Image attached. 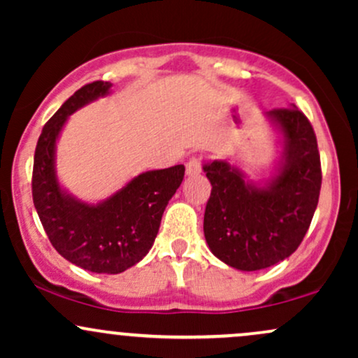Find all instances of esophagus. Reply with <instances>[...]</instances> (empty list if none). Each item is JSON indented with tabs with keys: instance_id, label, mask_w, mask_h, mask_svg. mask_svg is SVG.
<instances>
[{
	"instance_id": "esophagus-1",
	"label": "esophagus",
	"mask_w": 358,
	"mask_h": 358,
	"mask_svg": "<svg viewBox=\"0 0 358 358\" xmlns=\"http://www.w3.org/2000/svg\"><path fill=\"white\" fill-rule=\"evenodd\" d=\"M202 171V158L193 156L187 163V175H199Z\"/></svg>"
}]
</instances>
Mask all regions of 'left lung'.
Listing matches in <instances>:
<instances>
[{"mask_svg":"<svg viewBox=\"0 0 358 358\" xmlns=\"http://www.w3.org/2000/svg\"><path fill=\"white\" fill-rule=\"evenodd\" d=\"M268 116L285 139L278 175L266 187L244 180L227 162L205 163L212 192L203 234L220 261L241 271L269 268L289 257L306 236L318 205L322 163L311 122L296 108Z\"/></svg>","mask_w":358,"mask_h":358,"instance_id":"obj_1","label":"left lung"}]
</instances>
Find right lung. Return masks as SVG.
<instances>
[{"mask_svg": "<svg viewBox=\"0 0 358 358\" xmlns=\"http://www.w3.org/2000/svg\"><path fill=\"white\" fill-rule=\"evenodd\" d=\"M110 82L85 84L48 119L36 143L31 195L57 252L90 273L119 274L141 261L156 239L163 212L182 185L185 166L138 175L104 202L89 205L65 193L55 175V143L67 117L109 94Z\"/></svg>", "mask_w": 358, "mask_h": 358, "instance_id": "add662e5", "label": "right lung"}]
</instances>
